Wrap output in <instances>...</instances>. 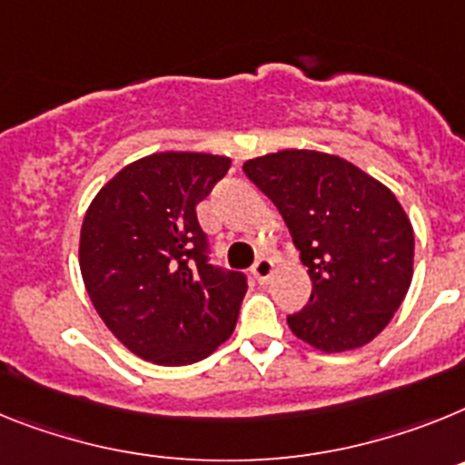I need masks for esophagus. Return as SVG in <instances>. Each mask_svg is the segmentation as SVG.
Wrapping results in <instances>:
<instances>
[{
  "label": "esophagus",
  "instance_id": "obj_1",
  "mask_svg": "<svg viewBox=\"0 0 465 465\" xmlns=\"http://www.w3.org/2000/svg\"><path fill=\"white\" fill-rule=\"evenodd\" d=\"M252 276L260 282L269 281V278L273 276V262L269 260V257H260V260L255 262V266H252Z\"/></svg>",
  "mask_w": 465,
  "mask_h": 465
}]
</instances>
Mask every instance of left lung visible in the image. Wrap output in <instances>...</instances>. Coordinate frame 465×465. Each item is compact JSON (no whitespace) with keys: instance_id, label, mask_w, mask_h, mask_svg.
Returning <instances> with one entry per match:
<instances>
[{"instance_id":"obj_1","label":"left lung","mask_w":465,"mask_h":465,"mask_svg":"<svg viewBox=\"0 0 465 465\" xmlns=\"http://www.w3.org/2000/svg\"><path fill=\"white\" fill-rule=\"evenodd\" d=\"M273 201L309 269V304L288 316L325 353L361 349L381 332L411 282L414 232L395 193L358 165L311 149L243 163Z\"/></svg>"}]
</instances>
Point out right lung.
<instances>
[{"label":"right lung","instance_id":"obj_1","mask_svg":"<svg viewBox=\"0 0 465 465\" xmlns=\"http://www.w3.org/2000/svg\"><path fill=\"white\" fill-rule=\"evenodd\" d=\"M227 156L161 152L116 173L88 205L79 266L121 344L156 365L203 361L236 328L248 281L210 264L196 205Z\"/></svg>","mask_w":465,"mask_h":465}]
</instances>
